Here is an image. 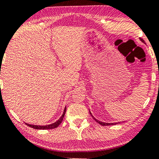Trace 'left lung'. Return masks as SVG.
Wrapping results in <instances>:
<instances>
[{"label": "left lung", "instance_id": "1", "mask_svg": "<svg viewBox=\"0 0 159 159\" xmlns=\"http://www.w3.org/2000/svg\"><path fill=\"white\" fill-rule=\"evenodd\" d=\"M140 40H141V41H142V42H143V43H145V42H144V40H143V39H140ZM90 115H91V116H93V115H92V114H91V113H90ZM93 119H95V121H96L98 123V124H100V125H102V126H108V125H116V124H117V123H106V122H102V121H98V120H97V119H95V117H93Z\"/></svg>", "mask_w": 159, "mask_h": 159}]
</instances>
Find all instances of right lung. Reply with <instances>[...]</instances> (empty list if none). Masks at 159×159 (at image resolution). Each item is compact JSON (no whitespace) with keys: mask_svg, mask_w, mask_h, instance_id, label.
Returning a JSON list of instances; mask_svg holds the SVG:
<instances>
[{"mask_svg":"<svg viewBox=\"0 0 159 159\" xmlns=\"http://www.w3.org/2000/svg\"><path fill=\"white\" fill-rule=\"evenodd\" d=\"M66 107H65L64 110V113H63L62 116L60 117V119H58V121H56V122H54L51 125H45V126H40V125H30V124H27L26 125L29 127L33 128V129H54V128H56L57 127H58V125H60L61 123L62 122L63 119H64L65 113H66Z\"/></svg>","mask_w":159,"mask_h":159,"instance_id":"right-lung-1","label":"right lung"}]
</instances>
